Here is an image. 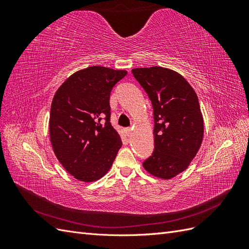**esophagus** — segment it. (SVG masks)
I'll list each match as a JSON object with an SVG mask.
<instances>
[{
    "label": "esophagus",
    "mask_w": 249,
    "mask_h": 249,
    "mask_svg": "<svg viewBox=\"0 0 249 249\" xmlns=\"http://www.w3.org/2000/svg\"><path fill=\"white\" fill-rule=\"evenodd\" d=\"M132 131H133V129H131V127H127V129H125V133L127 136H130V135L132 134Z\"/></svg>",
    "instance_id": "esophagus-1"
}]
</instances>
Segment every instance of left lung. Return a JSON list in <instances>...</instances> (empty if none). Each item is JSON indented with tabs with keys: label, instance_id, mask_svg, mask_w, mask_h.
Wrapping results in <instances>:
<instances>
[{
	"label": "left lung",
	"instance_id": "1",
	"mask_svg": "<svg viewBox=\"0 0 249 249\" xmlns=\"http://www.w3.org/2000/svg\"><path fill=\"white\" fill-rule=\"evenodd\" d=\"M154 109L155 150L143 162L150 175L170 179L186 170L203 138L198 97L178 72L161 66L132 70Z\"/></svg>",
	"mask_w": 249,
	"mask_h": 249
}]
</instances>
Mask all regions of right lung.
I'll list each match as a JSON object with an SVG mask.
<instances>
[{
  "instance_id": "1",
  "label": "right lung",
  "mask_w": 249,
  "mask_h": 249,
  "mask_svg": "<svg viewBox=\"0 0 249 249\" xmlns=\"http://www.w3.org/2000/svg\"><path fill=\"white\" fill-rule=\"evenodd\" d=\"M126 71L89 66L67 78L53 97L50 140L58 161L81 182L103 178L123 142L110 123V93Z\"/></svg>"
}]
</instances>
